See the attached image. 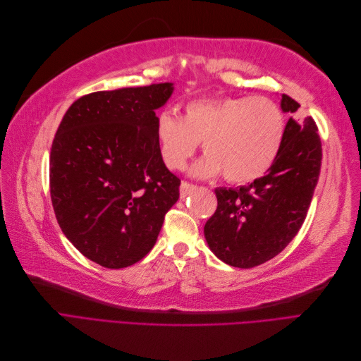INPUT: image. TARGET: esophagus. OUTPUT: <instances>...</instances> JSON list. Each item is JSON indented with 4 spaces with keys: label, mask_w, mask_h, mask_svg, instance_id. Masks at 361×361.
Returning a JSON list of instances; mask_svg holds the SVG:
<instances>
[{
    "label": "esophagus",
    "mask_w": 361,
    "mask_h": 361,
    "mask_svg": "<svg viewBox=\"0 0 361 361\" xmlns=\"http://www.w3.org/2000/svg\"><path fill=\"white\" fill-rule=\"evenodd\" d=\"M194 190H195V185H192V183H190V182H187V180H183V182L180 183V197L185 199V197H187V195H190Z\"/></svg>",
    "instance_id": "obj_1"
}]
</instances>
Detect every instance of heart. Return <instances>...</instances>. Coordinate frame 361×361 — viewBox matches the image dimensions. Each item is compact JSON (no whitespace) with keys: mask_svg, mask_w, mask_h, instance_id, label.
Here are the masks:
<instances>
[{"mask_svg":"<svg viewBox=\"0 0 361 361\" xmlns=\"http://www.w3.org/2000/svg\"><path fill=\"white\" fill-rule=\"evenodd\" d=\"M285 114L265 96H221L191 101L180 117L161 113L157 143L164 164L182 170L203 141L204 157L192 173L231 183L260 178L274 164L285 137Z\"/></svg>","mask_w":361,"mask_h":361,"instance_id":"b5f03b06","label":"heart"}]
</instances>
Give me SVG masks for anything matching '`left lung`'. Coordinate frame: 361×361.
<instances>
[{"mask_svg": "<svg viewBox=\"0 0 361 361\" xmlns=\"http://www.w3.org/2000/svg\"><path fill=\"white\" fill-rule=\"evenodd\" d=\"M300 104L281 94V110ZM322 147L312 117H290L283 145L265 176L239 188H216V211L204 224L214 255L236 268H253L276 257L301 228L321 171Z\"/></svg>", "mask_w": 361, "mask_h": 361, "instance_id": "1", "label": "left lung"}]
</instances>
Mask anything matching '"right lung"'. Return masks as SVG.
<instances>
[{"label": "right lung", "instance_id": "add662e5", "mask_svg": "<svg viewBox=\"0 0 361 361\" xmlns=\"http://www.w3.org/2000/svg\"><path fill=\"white\" fill-rule=\"evenodd\" d=\"M171 82L94 92L64 114L49 157V188L63 233L87 259L118 269L152 247L179 199L180 179L157 143L155 110Z\"/></svg>", "mask_w": 361, "mask_h": 361}]
</instances>
